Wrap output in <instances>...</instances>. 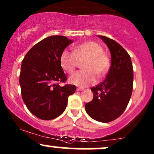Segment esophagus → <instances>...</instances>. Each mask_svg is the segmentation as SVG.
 I'll use <instances>...</instances> for the list:
<instances>
[{"label":"esophagus","mask_w":154,"mask_h":154,"mask_svg":"<svg viewBox=\"0 0 154 154\" xmlns=\"http://www.w3.org/2000/svg\"><path fill=\"white\" fill-rule=\"evenodd\" d=\"M84 90V88H77V91H82Z\"/></svg>","instance_id":"obj_1"}]
</instances>
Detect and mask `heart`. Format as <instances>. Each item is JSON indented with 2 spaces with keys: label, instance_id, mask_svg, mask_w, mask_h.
Returning <instances> with one entry per match:
<instances>
[{
  "label": "heart",
  "instance_id": "obj_1",
  "mask_svg": "<svg viewBox=\"0 0 154 154\" xmlns=\"http://www.w3.org/2000/svg\"><path fill=\"white\" fill-rule=\"evenodd\" d=\"M85 59L82 63L84 70L77 72L69 77V82L76 86L84 88L93 84L98 77H103L110 68V59L100 44L94 41H87L77 45L73 53L63 51L60 56L61 68L68 74L75 71L77 60Z\"/></svg>",
  "mask_w": 154,
  "mask_h": 154
}]
</instances>
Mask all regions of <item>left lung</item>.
I'll return each mask as SVG.
<instances>
[{
  "mask_svg": "<svg viewBox=\"0 0 154 154\" xmlns=\"http://www.w3.org/2000/svg\"><path fill=\"white\" fill-rule=\"evenodd\" d=\"M98 37L110 51L111 65L105 80L91 88L93 98L85 104V110L92 119L109 122L119 117L128 106L132 92L133 69L131 58L122 46L107 37Z\"/></svg>",
  "mask_w": 154,
  "mask_h": 154,
  "instance_id": "left-lung-1",
  "label": "left lung"
}]
</instances>
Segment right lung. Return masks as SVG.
Instances as JSON below:
<instances>
[{
  "instance_id": "1",
  "label": "right lung",
  "mask_w": 154,
  "mask_h": 154,
  "mask_svg": "<svg viewBox=\"0 0 154 154\" xmlns=\"http://www.w3.org/2000/svg\"><path fill=\"white\" fill-rule=\"evenodd\" d=\"M72 43L65 36L48 37L35 44L22 60L19 76L22 99L39 119L51 120L61 115L68 97L76 91L73 85H59L67 79L60 64V56Z\"/></svg>"
}]
</instances>
